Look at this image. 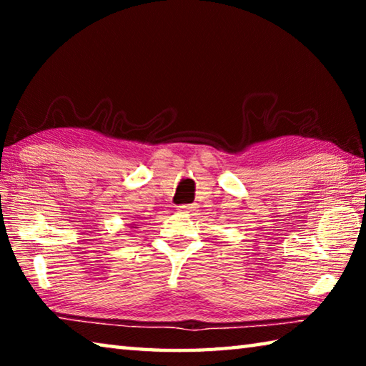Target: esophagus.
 <instances>
[{
  "instance_id": "esophagus-1",
  "label": "esophagus",
  "mask_w": 366,
  "mask_h": 366,
  "mask_svg": "<svg viewBox=\"0 0 366 366\" xmlns=\"http://www.w3.org/2000/svg\"><path fill=\"white\" fill-rule=\"evenodd\" d=\"M195 208H197L195 205H179V207H177V212H179V213L189 214V213H194Z\"/></svg>"
}]
</instances>
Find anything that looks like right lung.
I'll list each match as a JSON object with an SVG mask.
<instances>
[{"mask_svg": "<svg viewBox=\"0 0 366 366\" xmlns=\"http://www.w3.org/2000/svg\"><path fill=\"white\" fill-rule=\"evenodd\" d=\"M132 227H137V226H135V224H134V226H132Z\"/></svg>", "mask_w": 366, "mask_h": 366, "instance_id": "add662e5", "label": "right lung"}]
</instances>
